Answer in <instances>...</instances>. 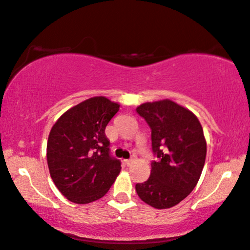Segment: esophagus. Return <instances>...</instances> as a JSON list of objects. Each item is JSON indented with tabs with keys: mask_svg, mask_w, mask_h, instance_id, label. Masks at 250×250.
<instances>
[{
	"mask_svg": "<svg viewBox=\"0 0 250 250\" xmlns=\"http://www.w3.org/2000/svg\"><path fill=\"white\" fill-rule=\"evenodd\" d=\"M125 164L126 166H130V165H131V164H132V159H125Z\"/></svg>",
	"mask_w": 250,
	"mask_h": 250,
	"instance_id": "esophagus-1",
	"label": "esophagus"
}]
</instances>
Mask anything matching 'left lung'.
Listing matches in <instances>:
<instances>
[{"instance_id":"obj_1","label":"left lung","mask_w":250,"mask_h":250,"mask_svg":"<svg viewBox=\"0 0 250 250\" xmlns=\"http://www.w3.org/2000/svg\"><path fill=\"white\" fill-rule=\"evenodd\" d=\"M151 129L150 176L136 184L138 196L155 208H168L195 188L207 156V141L199 119L170 100L137 107Z\"/></svg>"}]
</instances>
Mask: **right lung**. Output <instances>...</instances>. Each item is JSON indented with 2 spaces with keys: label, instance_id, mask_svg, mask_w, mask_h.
<instances>
[{
  "label": "right lung",
  "instance_id": "right-lung-1",
  "mask_svg": "<svg viewBox=\"0 0 250 250\" xmlns=\"http://www.w3.org/2000/svg\"><path fill=\"white\" fill-rule=\"evenodd\" d=\"M104 96L85 100L62 115L50 130L47 163L55 185L67 200L86 204L101 199L121 170L111 156L105 126L119 111Z\"/></svg>",
  "mask_w": 250,
  "mask_h": 250
}]
</instances>
